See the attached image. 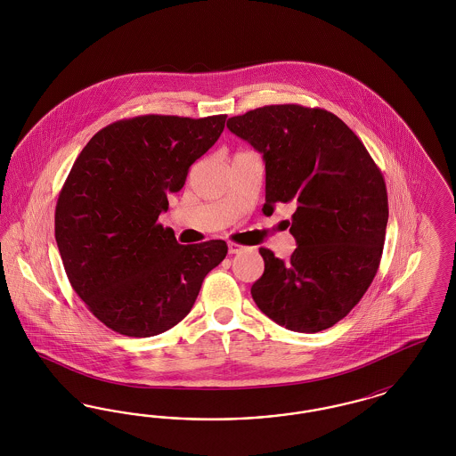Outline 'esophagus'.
Here are the masks:
<instances>
[{
	"label": "esophagus",
	"instance_id": "obj_1",
	"mask_svg": "<svg viewBox=\"0 0 456 456\" xmlns=\"http://www.w3.org/2000/svg\"><path fill=\"white\" fill-rule=\"evenodd\" d=\"M240 251H244V246L236 244V242H229V253H231V255H238Z\"/></svg>",
	"mask_w": 456,
	"mask_h": 456
}]
</instances>
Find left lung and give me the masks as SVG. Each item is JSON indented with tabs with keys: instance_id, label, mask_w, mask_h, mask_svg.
I'll list each match as a JSON object with an SVG mask.
<instances>
[{
	"instance_id": "left-lung-1",
	"label": "left lung",
	"mask_w": 456,
	"mask_h": 456,
	"mask_svg": "<svg viewBox=\"0 0 456 456\" xmlns=\"http://www.w3.org/2000/svg\"><path fill=\"white\" fill-rule=\"evenodd\" d=\"M227 128L263 153V214L297 208L290 260L260 248L265 272L251 287L261 311L292 331L338 323L362 299L383 255L388 193L364 143L333 112L277 104L229 118Z\"/></svg>"
}]
</instances>
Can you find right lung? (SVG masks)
Segmentation results:
<instances>
[{
  "label": "right lung",
  "instance_id": "obj_1",
  "mask_svg": "<svg viewBox=\"0 0 456 456\" xmlns=\"http://www.w3.org/2000/svg\"><path fill=\"white\" fill-rule=\"evenodd\" d=\"M225 118L121 119L77 157L58 196L54 236L73 290L112 331L142 338L177 325L225 258V240L184 246L159 224L167 195L184 186Z\"/></svg>",
  "mask_w": 456,
  "mask_h": 456
}]
</instances>
